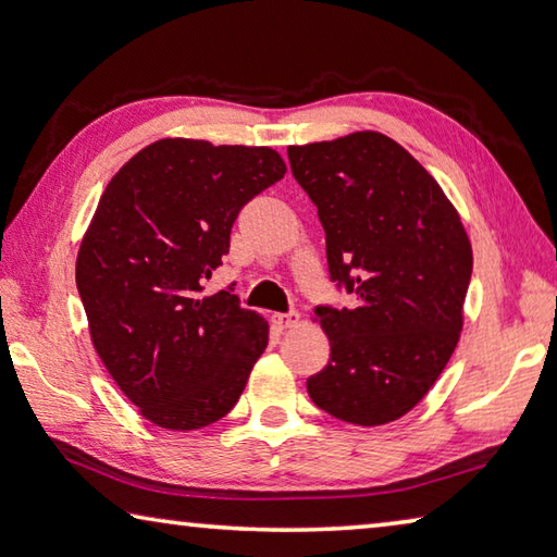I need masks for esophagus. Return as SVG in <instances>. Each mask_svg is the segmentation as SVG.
<instances>
[{"label":"esophagus","instance_id":"34e87169","mask_svg":"<svg viewBox=\"0 0 557 557\" xmlns=\"http://www.w3.org/2000/svg\"><path fill=\"white\" fill-rule=\"evenodd\" d=\"M272 322H275V326L280 329H292V326H297L299 324V314L297 312H287V314H275L272 317Z\"/></svg>","mask_w":557,"mask_h":557}]
</instances>
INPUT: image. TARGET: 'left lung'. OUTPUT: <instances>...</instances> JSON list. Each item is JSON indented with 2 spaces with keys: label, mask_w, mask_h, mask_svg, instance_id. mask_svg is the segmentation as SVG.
<instances>
[{
  "label": "left lung",
  "mask_w": 557,
  "mask_h": 557,
  "mask_svg": "<svg viewBox=\"0 0 557 557\" xmlns=\"http://www.w3.org/2000/svg\"><path fill=\"white\" fill-rule=\"evenodd\" d=\"M326 233L329 275L354 309L317 307L332 358L307 381L317 408L375 428L412 410L459 342L471 243L428 169L381 132L287 147Z\"/></svg>",
  "instance_id": "left-lung-1"
}]
</instances>
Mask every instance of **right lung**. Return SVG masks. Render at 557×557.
<instances>
[{
  "mask_svg": "<svg viewBox=\"0 0 557 557\" xmlns=\"http://www.w3.org/2000/svg\"><path fill=\"white\" fill-rule=\"evenodd\" d=\"M287 166L270 147L169 137L110 178L75 260L92 346L149 422L221 420L268 346L231 289L203 295L245 203Z\"/></svg>",
  "mask_w": 557,
  "mask_h": 557,
  "instance_id": "right-lung-1",
  "label": "right lung"
}]
</instances>
